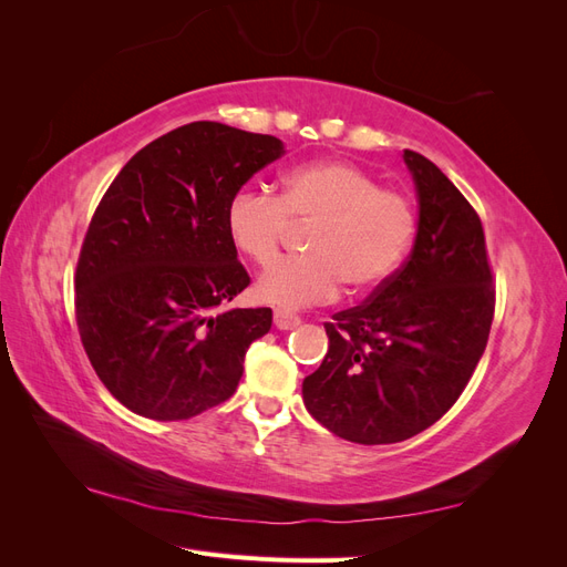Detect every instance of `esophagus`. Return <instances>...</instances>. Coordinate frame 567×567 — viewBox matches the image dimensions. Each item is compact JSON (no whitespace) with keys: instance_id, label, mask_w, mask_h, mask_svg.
I'll use <instances>...</instances> for the list:
<instances>
[{"instance_id":"34e87169","label":"esophagus","mask_w":567,"mask_h":567,"mask_svg":"<svg viewBox=\"0 0 567 567\" xmlns=\"http://www.w3.org/2000/svg\"><path fill=\"white\" fill-rule=\"evenodd\" d=\"M298 323H300V317L293 315V312H288V310H277V312H274V326H277V329H281V331L296 329Z\"/></svg>"}]
</instances>
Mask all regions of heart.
Segmentation results:
<instances>
[{"mask_svg":"<svg viewBox=\"0 0 567 567\" xmlns=\"http://www.w3.org/2000/svg\"><path fill=\"white\" fill-rule=\"evenodd\" d=\"M290 218L312 220L308 252L275 264ZM231 246L267 267L255 293L262 302L293 310L333 300L342 286L364 293L383 286L404 262L419 231L414 203L383 188L367 169L346 161L290 167L274 196L241 186L225 210Z\"/></svg>","mask_w":567,"mask_h":567,"instance_id":"obj_1","label":"heart"}]
</instances>
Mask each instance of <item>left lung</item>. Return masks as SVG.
Wrapping results in <instances>:
<instances>
[{"mask_svg": "<svg viewBox=\"0 0 567 567\" xmlns=\"http://www.w3.org/2000/svg\"><path fill=\"white\" fill-rule=\"evenodd\" d=\"M404 163L419 194L414 250L369 300L323 323L329 352L302 381L307 411L359 444L409 440L447 414L494 319L483 221L435 163L416 151Z\"/></svg>", "mask_w": 567, "mask_h": 567, "instance_id": "8db88e82", "label": "left lung"}]
</instances>
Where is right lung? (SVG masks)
Returning a JSON list of instances; mask_svg holds the SVG:
<instances>
[{"label": "right lung", "instance_id": "1", "mask_svg": "<svg viewBox=\"0 0 567 567\" xmlns=\"http://www.w3.org/2000/svg\"><path fill=\"white\" fill-rule=\"evenodd\" d=\"M281 156L277 136L198 120L134 153L101 198L78 257L75 319L101 383L134 414L184 421L236 392L271 310H219L250 284L225 210Z\"/></svg>", "mask_w": 567, "mask_h": 567}]
</instances>
